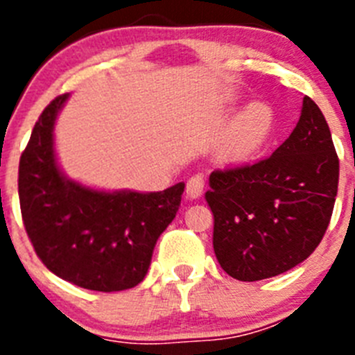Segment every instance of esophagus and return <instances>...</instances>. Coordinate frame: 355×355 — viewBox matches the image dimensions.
Returning a JSON list of instances; mask_svg holds the SVG:
<instances>
[{
    "instance_id": "obj_1",
    "label": "esophagus",
    "mask_w": 355,
    "mask_h": 355,
    "mask_svg": "<svg viewBox=\"0 0 355 355\" xmlns=\"http://www.w3.org/2000/svg\"><path fill=\"white\" fill-rule=\"evenodd\" d=\"M202 192H205V178L200 174L192 175V178L187 181V196L190 197V199H199V197L202 196Z\"/></svg>"
}]
</instances>
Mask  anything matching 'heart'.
<instances>
[{
	"label": "heart",
	"mask_w": 355,
	"mask_h": 355,
	"mask_svg": "<svg viewBox=\"0 0 355 355\" xmlns=\"http://www.w3.org/2000/svg\"><path fill=\"white\" fill-rule=\"evenodd\" d=\"M236 94L225 92L220 99L224 108H234ZM277 131V114L272 105L265 101H252L245 105L229 122L227 130L218 146L222 162L231 165L252 162L258 158L274 140Z\"/></svg>",
	"instance_id": "obj_1"
}]
</instances>
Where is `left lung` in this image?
Segmentation results:
<instances>
[{
	"label": "left lung",
	"instance_id": "left-lung-1",
	"mask_svg": "<svg viewBox=\"0 0 355 355\" xmlns=\"http://www.w3.org/2000/svg\"><path fill=\"white\" fill-rule=\"evenodd\" d=\"M338 178L329 124L306 96L297 126L270 158L209 174L213 249L224 272L252 283L309 258L331 222Z\"/></svg>",
	"mask_w": 355,
	"mask_h": 355
}]
</instances>
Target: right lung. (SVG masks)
Returning a JSON list of instances; mask_svg holds the SVG:
<instances>
[{
  "mask_svg": "<svg viewBox=\"0 0 355 355\" xmlns=\"http://www.w3.org/2000/svg\"><path fill=\"white\" fill-rule=\"evenodd\" d=\"M69 94L44 110L19 162V202L37 256L76 286L122 291L142 283L159 234L180 209L184 183L163 192L101 190L62 171L55 124Z\"/></svg>",
  "mask_w": 355,
  "mask_h": 355,
  "instance_id": "1",
  "label": "right lung"
}]
</instances>
